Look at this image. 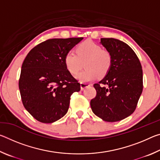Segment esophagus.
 <instances>
[{"label":"esophagus","mask_w":160,"mask_h":160,"mask_svg":"<svg viewBox=\"0 0 160 160\" xmlns=\"http://www.w3.org/2000/svg\"><path fill=\"white\" fill-rule=\"evenodd\" d=\"M90 84L88 83V82H80V88L82 90H84V89L88 88V87H90Z\"/></svg>","instance_id":"1"}]
</instances>
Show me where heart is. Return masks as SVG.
<instances>
[{
  "instance_id": "heart-1",
  "label": "heart",
  "mask_w": 160,
  "mask_h": 160,
  "mask_svg": "<svg viewBox=\"0 0 160 160\" xmlns=\"http://www.w3.org/2000/svg\"><path fill=\"white\" fill-rule=\"evenodd\" d=\"M76 53L70 51L64 58V63L70 73L75 75L82 67L85 68L76 75V78L82 82H86L93 80L99 76H104L108 73L112 67V56L109 51L102 49V47L90 40H88L76 48Z\"/></svg>"
}]
</instances>
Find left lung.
Returning a JSON list of instances; mask_svg holds the SVG:
<instances>
[{
  "label": "left lung",
  "instance_id": "obj_1",
  "mask_svg": "<svg viewBox=\"0 0 160 160\" xmlns=\"http://www.w3.org/2000/svg\"><path fill=\"white\" fill-rule=\"evenodd\" d=\"M101 44L112 54V64L106 76L94 84L97 94L90 106L98 117L116 122L136 109L143 88L142 66L133 50L123 42L102 38Z\"/></svg>",
  "mask_w": 160,
  "mask_h": 160
}]
</instances>
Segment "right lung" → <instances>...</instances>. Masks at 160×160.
I'll return each mask as SVG.
<instances>
[{"mask_svg": "<svg viewBox=\"0 0 160 160\" xmlns=\"http://www.w3.org/2000/svg\"><path fill=\"white\" fill-rule=\"evenodd\" d=\"M82 37L49 39L29 51L23 61L19 79L22 102L38 121L51 123L66 115L70 96L80 84L67 70L66 54Z\"/></svg>", "mask_w": 160, "mask_h": 160, "instance_id": "right-lung-1", "label": "right lung"}]
</instances>
